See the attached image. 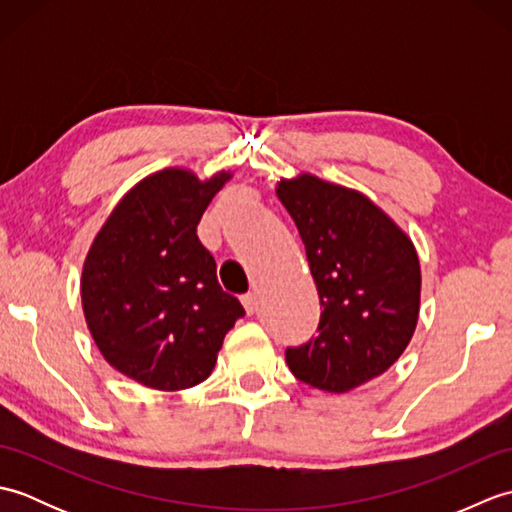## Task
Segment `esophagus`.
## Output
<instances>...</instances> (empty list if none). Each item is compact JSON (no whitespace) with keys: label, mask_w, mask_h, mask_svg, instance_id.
Masks as SVG:
<instances>
[{"label":"esophagus","mask_w":512,"mask_h":512,"mask_svg":"<svg viewBox=\"0 0 512 512\" xmlns=\"http://www.w3.org/2000/svg\"><path fill=\"white\" fill-rule=\"evenodd\" d=\"M242 303H244V308H246L248 314H255L257 308H259V299H257L255 292H246V295L242 297Z\"/></svg>","instance_id":"34e87169"}]
</instances>
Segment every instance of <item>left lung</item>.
<instances>
[{
  "mask_svg": "<svg viewBox=\"0 0 512 512\" xmlns=\"http://www.w3.org/2000/svg\"><path fill=\"white\" fill-rule=\"evenodd\" d=\"M323 306L317 336L288 347L301 383L343 394L394 365L420 312V262L411 239L363 193L310 173L281 180Z\"/></svg>",
  "mask_w": 512,
  "mask_h": 512,
  "instance_id": "left-lung-1",
  "label": "left lung"
}]
</instances>
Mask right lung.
<instances>
[{
	"instance_id": "right-lung-1",
	"label": "right lung",
	"mask_w": 512,
	"mask_h": 512,
	"mask_svg": "<svg viewBox=\"0 0 512 512\" xmlns=\"http://www.w3.org/2000/svg\"><path fill=\"white\" fill-rule=\"evenodd\" d=\"M231 173L162 169L116 204L83 264L85 321L103 358L136 383L178 391L213 372L244 308L217 284L198 224Z\"/></svg>"
}]
</instances>
